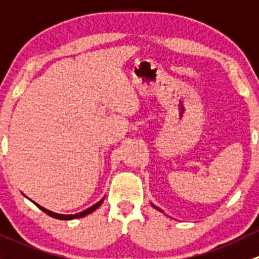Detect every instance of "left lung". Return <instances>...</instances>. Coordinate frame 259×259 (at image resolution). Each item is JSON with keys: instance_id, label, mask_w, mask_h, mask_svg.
<instances>
[{"instance_id": "1", "label": "left lung", "mask_w": 259, "mask_h": 259, "mask_svg": "<svg viewBox=\"0 0 259 259\" xmlns=\"http://www.w3.org/2000/svg\"><path fill=\"white\" fill-rule=\"evenodd\" d=\"M153 207H155V209H158V210H160V209H159V207H157V206H154V205H153Z\"/></svg>"}]
</instances>
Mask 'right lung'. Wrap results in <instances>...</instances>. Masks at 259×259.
Segmentation results:
<instances>
[{"label":"right lung","mask_w":259,"mask_h":259,"mask_svg":"<svg viewBox=\"0 0 259 259\" xmlns=\"http://www.w3.org/2000/svg\"><path fill=\"white\" fill-rule=\"evenodd\" d=\"M102 201H104V199L100 200V201L97 202V204H95L94 206L89 207V209L83 210V211H82V212H78V214H74V215H62V214H55V212L49 211V210L44 209V207L40 206V205H37V204H35V205H36V206L39 207V209L41 210V211H44L45 214L49 215V217H52V218H55V219H60V220H72V219H77V218H83V217H86V215L91 214L92 211H95V210H96L97 207H99L100 205L102 204Z\"/></svg>","instance_id":"add662e5"}]
</instances>
